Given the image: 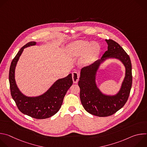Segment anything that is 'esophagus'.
<instances>
[{
    "mask_svg": "<svg viewBox=\"0 0 147 147\" xmlns=\"http://www.w3.org/2000/svg\"><path fill=\"white\" fill-rule=\"evenodd\" d=\"M79 77H80V76H79V74L77 73V72H73L72 73V78H73V81L74 84H76L77 83L78 80H79Z\"/></svg>",
    "mask_w": 147,
    "mask_h": 147,
    "instance_id": "esophagus-1",
    "label": "esophagus"
}]
</instances>
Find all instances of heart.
Listing matches in <instances>:
<instances>
[{"label":"heart","instance_id":"heart-1","mask_svg":"<svg viewBox=\"0 0 147 147\" xmlns=\"http://www.w3.org/2000/svg\"><path fill=\"white\" fill-rule=\"evenodd\" d=\"M100 52V47L96 42L85 40H77L69 44L65 48L66 55L70 57L80 56V63L83 66H88L96 60Z\"/></svg>","mask_w":147,"mask_h":147}]
</instances>
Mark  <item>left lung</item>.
I'll return each instance as SVG.
<instances>
[{
	"label": "left lung",
	"mask_w": 147,
	"mask_h": 147,
	"mask_svg": "<svg viewBox=\"0 0 147 147\" xmlns=\"http://www.w3.org/2000/svg\"><path fill=\"white\" fill-rule=\"evenodd\" d=\"M105 41L108 51L100 59L81 70L78 81L80 97L84 108L89 113L99 117L111 116L120 109L128 99L132 85V67L129 56L116 42L112 39H105ZM109 59L119 60L125 68L124 79L119 90L115 94L103 93L96 82L100 66Z\"/></svg>",
	"instance_id": "left-lung-1"
}]
</instances>
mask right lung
<instances>
[{
	"instance_id": "add662e5",
	"label": "right lung",
	"mask_w": 147,
	"mask_h": 147,
	"mask_svg": "<svg viewBox=\"0 0 147 147\" xmlns=\"http://www.w3.org/2000/svg\"><path fill=\"white\" fill-rule=\"evenodd\" d=\"M36 44V42L31 41L18 52L10 65L9 83L11 96L20 111L33 118L44 119L52 116L59 111L67 90L73 84V80L70 73L66 77L57 80L45 92L38 96H27L21 91L15 79L17 64L24 49Z\"/></svg>"
}]
</instances>
